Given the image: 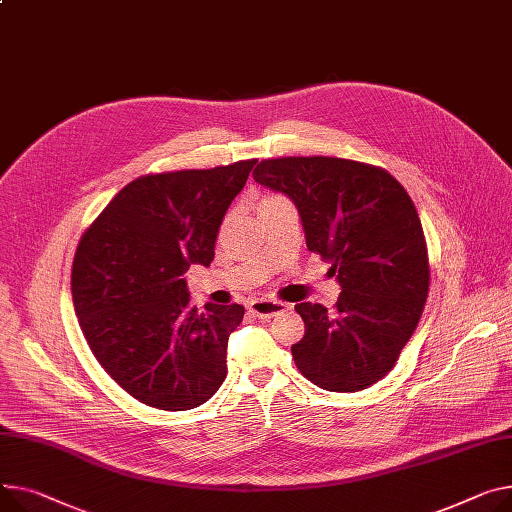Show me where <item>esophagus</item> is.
Returning <instances> with one entry per match:
<instances>
[{
    "mask_svg": "<svg viewBox=\"0 0 512 512\" xmlns=\"http://www.w3.org/2000/svg\"><path fill=\"white\" fill-rule=\"evenodd\" d=\"M288 309V304L278 302V300H265V298H257L249 302V311L261 319H271L280 313H284Z\"/></svg>",
    "mask_w": 512,
    "mask_h": 512,
    "instance_id": "esophagus-1",
    "label": "esophagus"
}]
</instances>
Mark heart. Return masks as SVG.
Masks as SVG:
<instances>
[{
  "label": "heart",
  "mask_w": 512,
  "mask_h": 512,
  "mask_svg": "<svg viewBox=\"0 0 512 512\" xmlns=\"http://www.w3.org/2000/svg\"><path fill=\"white\" fill-rule=\"evenodd\" d=\"M271 201H282V197H267V199H263L261 203H271Z\"/></svg>",
  "instance_id": "heart-1"
}]
</instances>
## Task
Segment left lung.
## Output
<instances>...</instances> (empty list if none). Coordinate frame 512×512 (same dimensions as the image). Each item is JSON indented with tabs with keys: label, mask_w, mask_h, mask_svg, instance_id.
<instances>
[{
	"label": "left lung",
	"mask_w": 512,
	"mask_h": 512,
	"mask_svg": "<svg viewBox=\"0 0 512 512\" xmlns=\"http://www.w3.org/2000/svg\"><path fill=\"white\" fill-rule=\"evenodd\" d=\"M253 179L292 199L306 247L331 261L335 313L300 302L298 370L321 389L352 393L381 381L420 321L428 253L410 195L383 168L327 156L261 160Z\"/></svg>",
	"instance_id": "left-lung-1"
}]
</instances>
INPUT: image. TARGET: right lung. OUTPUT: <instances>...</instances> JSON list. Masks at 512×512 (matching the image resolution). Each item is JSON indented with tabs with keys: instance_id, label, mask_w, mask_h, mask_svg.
I'll return each instance as SVG.
<instances>
[{
	"instance_id": "obj_1",
	"label": "right lung",
	"mask_w": 512,
	"mask_h": 512,
	"mask_svg": "<svg viewBox=\"0 0 512 512\" xmlns=\"http://www.w3.org/2000/svg\"><path fill=\"white\" fill-rule=\"evenodd\" d=\"M257 160L148 175L123 187L82 236L72 269L82 333L111 379L166 412L206 403L226 379L241 304H189L183 278L210 267L218 228Z\"/></svg>"
}]
</instances>
